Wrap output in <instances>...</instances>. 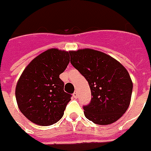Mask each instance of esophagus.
<instances>
[{"label":"esophagus","instance_id":"1","mask_svg":"<svg viewBox=\"0 0 151 151\" xmlns=\"http://www.w3.org/2000/svg\"><path fill=\"white\" fill-rule=\"evenodd\" d=\"M73 96H74L75 98H77V97H78V93H77L76 91L73 93Z\"/></svg>","mask_w":151,"mask_h":151}]
</instances>
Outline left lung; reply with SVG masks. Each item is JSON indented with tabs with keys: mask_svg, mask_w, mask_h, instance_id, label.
Wrapping results in <instances>:
<instances>
[{
	"mask_svg": "<svg viewBox=\"0 0 151 151\" xmlns=\"http://www.w3.org/2000/svg\"><path fill=\"white\" fill-rule=\"evenodd\" d=\"M71 63L87 80L91 92L83 106L86 118L99 125L117 121L127 110L133 83L127 69L105 53L93 49L70 52Z\"/></svg>",
	"mask_w": 151,
	"mask_h": 151,
	"instance_id": "1",
	"label": "left lung"
}]
</instances>
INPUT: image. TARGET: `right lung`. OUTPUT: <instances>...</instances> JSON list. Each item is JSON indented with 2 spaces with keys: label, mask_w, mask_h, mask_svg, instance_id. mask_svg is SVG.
<instances>
[{
  "label": "right lung",
  "mask_w": 151,
  "mask_h": 151,
  "mask_svg": "<svg viewBox=\"0 0 151 151\" xmlns=\"http://www.w3.org/2000/svg\"><path fill=\"white\" fill-rule=\"evenodd\" d=\"M69 54L55 48L45 51L31 61L18 80L15 93L19 109L37 125L57 123L71 100L60 78L70 62Z\"/></svg>",
  "instance_id": "1"
}]
</instances>
